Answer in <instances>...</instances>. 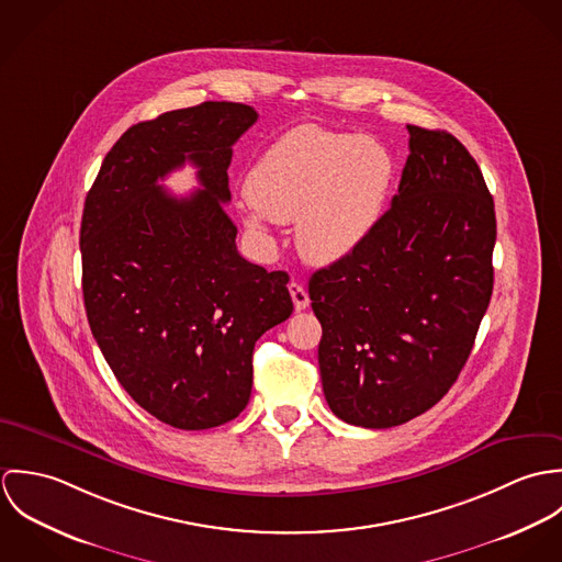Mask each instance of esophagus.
Instances as JSON below:
<instances>
[{
    "instance_id": "1",
    "label": "esophagus",
    "mask_w": 562,
    "mask_h": 562,
    "mask_svg": "<svg viewBox=\"0 0 562 562\" xmlns=\"http://www.w3.org/2000/svg\"><path fill=\"white\" fill-rule=\"evenodd\" d=\"M290 294H292V301H294V310L296 312H303L310 307V294L307 290L299 283V281H292L290 283Z\"/></svg>"
}]
</instances>
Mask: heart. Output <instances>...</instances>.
<instances>
[{
    "mask_svg": "<svg viewBox=\"0 0 562 562\" xmlns=\"http://www.w3.org/2000/svg\"><path fill=\"white\" fill-rule=\"evenodd\" d=\"M394 158L370 136L303 125L270 145L246 175V227L296 223L299 252L328 266L379 227L394 186Z\"/></svg>",
    "mask_w": 562,
    "mask_h": 562,
    "instance_id": "heart-1",
    "label": "heart"
}]
</instances>
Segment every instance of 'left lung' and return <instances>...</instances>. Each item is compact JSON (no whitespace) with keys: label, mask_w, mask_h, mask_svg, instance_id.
I'll use <instances>...</instances> for the list:
<instances>
[{"label":"left lung","mask_w":562,"mask_h":562,"mask_svg":"<svg viewBox=\"0 0 562 562\" xmlns=\"http://www.w3.org/2000/svg\"><path fill=\"white\" fill-rule=\"evenodd\" d=\"M406 130L392 207L310 279L324 398L363 428L401 426L448 394L493 292L495 210L479 164L448 132Z\"/></svg>","instance_id":"8db88e82"}]
</instances>
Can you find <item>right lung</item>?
<instances>
[{
  "label": "right lung",
  "instance_id": "obj_1",
  "mask_svg": "<svg viewBox=\"0 0 562 562\" xmlns=\"http://www.w3.org/2000/svg\"><path fill=\"white\" fill-rule=\"evenodd\" d=\"M250 105L205 101L132 125L110 149L81 214V292L90 330L123 390L181 430L238 417L252 348L294 312L288 272L250 263L227 216L234 145ZM186 160L203 191L157 183Z\"/></svg>",
  "mask_w": 562,
  "mask_h": 562
}]
</instances>
